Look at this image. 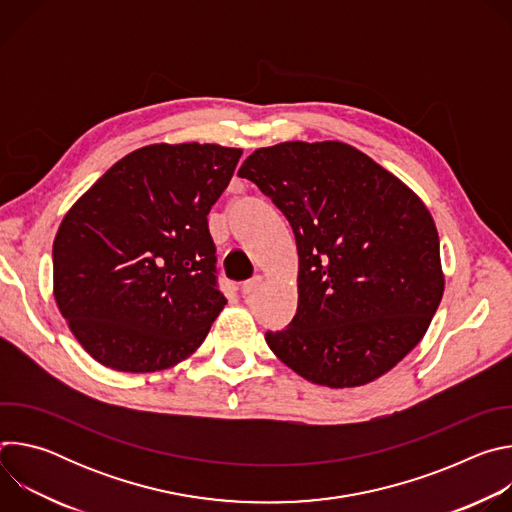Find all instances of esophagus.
<instances>
[{
  "instance_id": "34e87169",
  "label": "esophagus",
  "mask_w": 512,
  "mask_h": 512,
  "mask_svg": "<svg viewBox=\"0 0 512 512\" xmlns=\"http://www.w3.org/2000/svg\"><path fill=\"white\" fill-rule=\"evenodd\" d=\"M261 283H263V277H261V275H255V277H251L249 281H245V283L241 285L243 296H251V294H255V291L261 287Z\"/></svg>"
}]
</instances>
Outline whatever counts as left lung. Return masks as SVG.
Instances as JSON below:
<instances>
[{"label":"left lung","instance_id":"1","mask_svg":"<svg viewBox=\"0 0 512 512\" xmlns=\"http://www.w3.org/2000/svg\"><path fill=\"white\" fill-rule=\"evenodd\" d=\"M285 214L298 245V312L267 332L310 383L348 389L389 373L444 296L440 237L421 198L342 141H283L239 170Z\"/></svg>","mask_w":512,"mask_h":512}]
</instances>
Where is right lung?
<instances>
[{"label": "right lung", "mask_w": 512, "mask_h": 512, "mask_svg": "<svg viewBox=\"0 0 512 512\" xmlns=\"http://www.w3.org/2000/svg\"><path fill=\"white\" fill-rule=\"evenodd\" d=\"M241 154L196 141L145 145L64 214L52 247L54 300L103 367L170 369L223 312L206 214Z\"/></svg>", "instance_id": "right-lung-1"}]
</instances>
